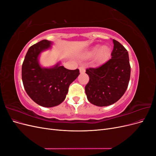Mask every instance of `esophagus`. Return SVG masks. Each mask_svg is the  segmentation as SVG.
Wrapping results in <instances>:
<instances>
[{"mask_svg":"<svg viewBox=\"0 0 156 156\" xmlns=\"http://www.w3.org/2000/svg\"><path fill=\"white\" fill-rule=\"evenodd\" d=\"M79 71H80V73H83L85 72V68H84V66H80L79 67Z\"/></svg>","mask_w":156,"mask_h":156,"instance_id":"34e87169","label":"esophagus"}]
</instances>
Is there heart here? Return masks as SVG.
<instances>
[{
  "label": "heart",
  "instance_id": "b5f03b06",
  "mask_svg": "<svg viewBox=\"0 0 156 156\" xmlns=\"http://www.w3.org/2000/svg\"><path fill=\"white\" fill-rule=\"evenodd\" d=\"M110 49L106 45H96L89 52L88 55H97L98 60L100 62H105L107 60L110 56Z\"/></svg>",
  "mask_w": 156,
  "mask_h": 156
}]
</instances>
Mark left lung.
Returning a JSON list of instances; mask_svg holds the SVG:
<instances>
[{
	"label": "left lung",
	"instance_id": "1",
	"mask_svg": "<svg viewBox=\"0 0 156 156\" xmlns=\"http://www.w3.org/2000/svg\"><path fill=\"white\" fill-rule=\"evenodd\" d=\"M111 58L96 68L86 69L89 82L85 87L88 100L92 104L105 107L119 100L124 95L130 79L128 52L119 41L112 40Z\"/></svg>",
	"mask_w": 156,
	"mask_h": 156
}]
</instances>
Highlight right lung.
I'll use <instances>...</instances> for the list:
<instances>
[{
	"mask_svg": "<svg viewBox=\"0 0 156 156\" xmlns=\"http://www.w3.org/2000/svg\"><path fill=\"white\" fill-rule=\"evenodd\" d=\"M47 40L32 45L28 50L22 65V81L25 91L37 104L45 107L57 106L63 102L68 88L79 76V70H70L58 62L51 68L41 67L39 56L51 48Z\"/></svg>",
	"mask_w": 156,
	"mask_h": 156,
	"instance_id": "obj_1",
	"label": "right lung"
}]
</instances>
